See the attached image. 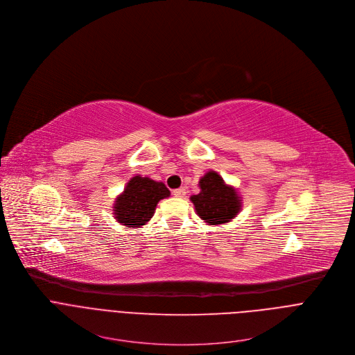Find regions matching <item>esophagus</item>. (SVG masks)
Masks as SVG:
<instances>
[{"mask_svg":"<svg viewBox=\"0 0 355 355\" xmlns=\"http://www.w3.org/2000/svg\"><path fill=\"white\" fill-rule=\"evenodd\" d=\"M186 193H187V191H186L184 187H180V189H175V190H173V196H175V197H179V198L184 197Z\"/></svg>","mask_w":355,"mask_h":355,"instance_id":"esophagus-1","label":"esophagus"}]
</instances>
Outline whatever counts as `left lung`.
Returning <instances> with one entry per match:
<instances>
[{
    "label": "left lung",
    "mask_w": 355,
    "mask_h": 355,
    "mask_svg": "<svg viewBox=\"0 0 355 355\" xmlns=\"http://www.w3.org/2000/svg\"><path fill=\"white\" fill-rule=\"evenodd\" d=\"M200 193L190 197L196 214L207 225L231 223L242 209L243 201L238 190L225 183L216 171H208L198 180Z\"/></svg>",
    "instance_id": "left-lung-1"
}]
</instances>
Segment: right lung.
I'll return each mask as SVG.
<instances>
[{
	"instance_id": "1",
	"label": "right lung",
	"mask_w": 355,
	"mask_h": 355,
	"mask_svg": "<svg viewBox=\"0 0 355 355\" xmlns=\"http://www.w3.org/2000/svg\"><path fill=\"white\" fill-rule=\"evenodd\" d=\"M171 196L162 182L147 176H132L113 204L114 220L125 228H141L154 217L157 204Z\"/></svg>"
}]
</instances>
